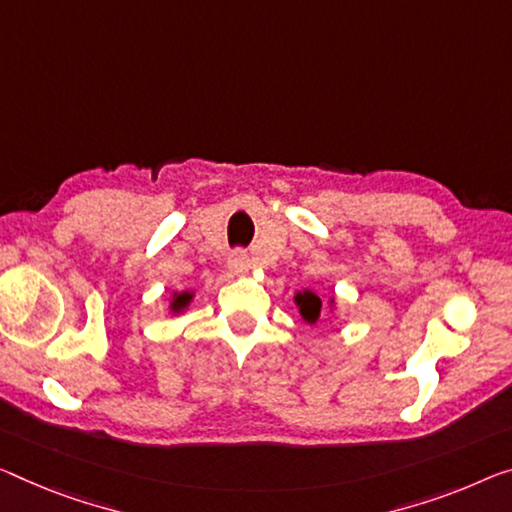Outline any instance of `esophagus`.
Returning <instances> with one entry per match:
<instances>
[{"mask_svg":"<svg viewBox=\"0 0 512 512\" xmlns=\"http://www.w3.org/2000/svg\"><path fill=\"white\" fill-rule=\"evenodd\" d=\"M229 267H231V270H233L235 274H242V272H247L249 267H251V263H249V256H247L245 251H242V249L233 251V254L229 256Z\"/></svg>","mask_w":512,"mask_h":512,"instance_id":"obj_1","label":"esophagus"}]
</instances>
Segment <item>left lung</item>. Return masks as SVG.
I'll return each mask as SVG.
<instances>
[{
	"label": "left lung",
	"mask_w": 512,
	"mask_h": 512,
	"mask_svg": "<svg viewBox=\"0 0 512 512\" xmlns=\"http://www.w3.org/2000/svg\"><path fill=\"white\" fill-rule=\"evenodd\" d=\"M295 304L300 306V316L304 318V322H311V325H316L318 318H320V309H322L320 297L316 293H311V290H304V293L295 295Z\"/></svg>",
	"instance_id": "left-lung-1"
}]
</instances>
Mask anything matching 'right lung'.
<instances>
[{"mask_svg":"<svg viewBox=\"0 0 512 512\" xmlns=\"http://www.w3.org/2000/svg\"><path fill=\"white\" fill-rule=\"evenodd\" d=\"M192 297H194V295L187 293V290H185V293H174V300H171L169 309L174 311V313H183V311L187 309V306H190Z\"/></svg>","mask_w":512,"mask_h":512,"instance_id":"add662e5","label":"right lung"}]
</instances>
